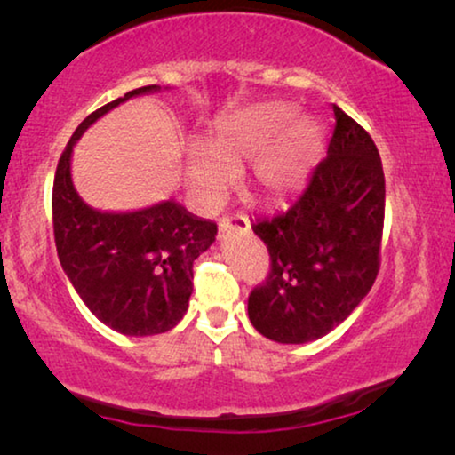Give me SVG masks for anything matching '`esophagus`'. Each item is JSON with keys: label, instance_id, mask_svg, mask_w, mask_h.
<instances>
[{"label": "esophagus", "instance_id": "1", "mask_svg": "<svg viewBox=\"0 0 455 455\" xmlns=\"http://www.w3.org/2000/svg\"><path fill=\"white\" fill-rule=\"evenodd\" d=\"M251 229V221L244 215H234V217H223L220 221V238L232 232H248Z\"/></svg>", "mask_w": 455, "mask_h": 455}]
</instances>
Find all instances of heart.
I'll return each instance as SVG.
<instances>
[{
    "instance_id": "1",
    "label": "heart",
    "mask_w": 455,
    "mask_h": 455,
    "mask_svg": "<svg viewBox=\"0 0 455 455\" xmlns=\"http://www.w3.org/2000/svg\"><path fill=\"white\" fill-rule=\"evenodd\" d=\"M325 130L316 117H296L290 103H260L221 117L209 148L188 155L186 178L204 209H215L251 165V184L269 204H288L307 188L321 157Z\"/></svg>"
}]
</instances>
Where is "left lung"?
<instances>
[{"mask_svg": "<svg viewBox=\"0 0 455 455\" xmlns=\"http://www.w3.org/2000/svg\"><path fill=\"white\" fill-rule=\"evenodd\" d=\"M327 157L285 213L254 223L271 254L248 319L277 344H307L344 323L379 273L385 215L381 157L369 132L333 105Z\"/></svg>", "mask_w": 455, "mask_h": 455, "instance_id": "left-lung-1", "label": "left lung"}]
</instances>
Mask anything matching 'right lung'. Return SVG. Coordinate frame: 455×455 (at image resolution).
<instances>
[{"label": "right lung", "instance_id": "1", "mask_svg": "<svg viewBox=\"0 0 455 455\" xmlns=\"http://www.w3.org/2000/svg\"><path fill=\"white\" fill-rule=\"evenodd\" d=\"M159 91V84L140 86L86 116L68 140L53 180L61 269L99 321L132 338L165 333L182 321L192 294V263L215 242L217 226L173 198L124 213L92 209L74 188L72 153L99 117L128 99Z\"/></svg>", "mask_w": 455, "mask_h": 455}]
</instances>
